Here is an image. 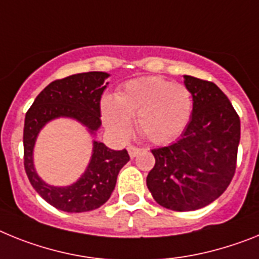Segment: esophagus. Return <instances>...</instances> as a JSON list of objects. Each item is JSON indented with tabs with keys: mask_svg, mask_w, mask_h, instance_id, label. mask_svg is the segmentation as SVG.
I'll use <instances>...</instances> for the list:
<instances>
[{
	"mask_svg": "<svg viewBox=\"0 0 259 259\" xmlns=\"http://www.w3.org/2000/svg\"><path fill=\"white\" fill-rule=\"evenodd\" d=\"M127 151H129V155H130V157H136L137 155L139 154V152H141V148L139 147H137V146H129V147H127Z\"/></svg>",
	"mask_w": 259,
	"mask_h": 259,
	"instance_id": "34e87169",
	"label": "esophagus"
}]
</instances>
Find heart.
<instances>
[{"mask_svg": "<svg viewBox=\"0 0 259 259\" xmlns=\"http://www.w3.org/2000/svg\"><path fill=\"white\" fill-rule=\"evenodd\" d=\"M102 113L107 127L125 138L137 117V129L155 145L169 143L188 126L193 113V94L183 83L159 76L127 82L116 98H105Z\"/></svg>", "mask_w": 259, "mask_h": 259, "instance_id": "heart-1", "label": "heart"}]
</instances>
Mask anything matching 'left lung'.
Segmentation results:
<instances>
[{
	"mask_svg": "<svg viewBox=\"0 0 259 259\" xmlns=\"http://www.w3.org/2000/svg\"><path fill=\"white\" fill-rule=\"evenodd\" d=\"M193 94V113L177 142L152 148L155 165L148 190L173 211L210 204L232 181L240 143V117L222 90L210 80L185 75Z\"/></svg>",
	"mask_w": 259,
	"mask_h": 259,
	"instance_id": "1",
	"label": "left lung"
}]
</instances>
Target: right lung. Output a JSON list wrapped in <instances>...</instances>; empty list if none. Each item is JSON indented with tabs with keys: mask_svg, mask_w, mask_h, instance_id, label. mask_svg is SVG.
I'll list each match as a JSON object with an SVG mask.
<instances>
[{
	"mask_svg": "<svg viewBox=\"0 0 259 259\" xmlns=\"http://www.w3.org/2000/svg\"><path fill=\"white\" fill-rule=\"evenodd\" d=\"M107 73L89 71L74 74L49 83L40 92L27 111L24 118L23 150L24 169L31 185L49 204L66 212H84L99 208L109 199L117 175L130 160L126 150L114 151L104 143L94 142V154L90 165L75 184L66 188L47 185L33 168L32 150L40 129L56 117L75 118L92 133L102 125L100 99ZM108 84V83H107Z\"/></svg>",
	"mask_w": 259,
	"mask_h": 259,
	"instance_id": "obj_1",
	"label": "right lung"
}]
</instances>
